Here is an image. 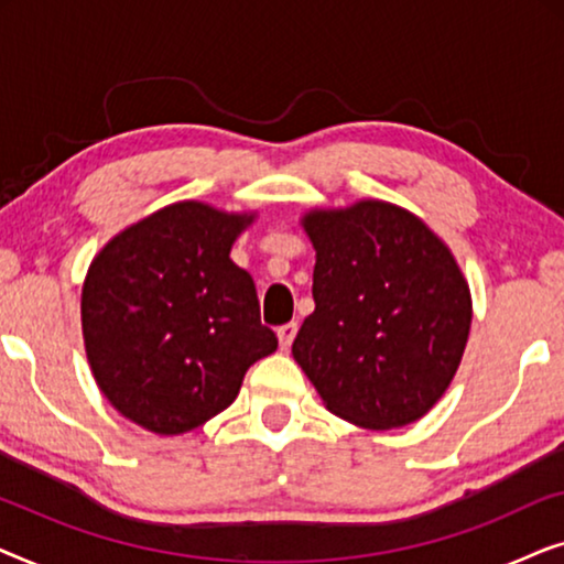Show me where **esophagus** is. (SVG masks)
Segmentation results:
<instances>
[{"label":"esophagus","instance_id":"obj_1","mask_svg":"<svg viewBox=\"0 0 564 564\" xmlns=\"http://www.w3.org/2000/svg\"><path fill=\"white\" fill-rule=\"evenodd\" d=\"M295 334H297V323H284V326L276 328V338H280L282 349H290L292 341H295Z\"/></svg>","mask_w":564,"mask_h":564}]
</instances>
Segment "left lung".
<instances>
[{
	"label": "left lung",
	"instance_id": "1",
	"mask_svg": "<svg viewBox=\"0 0 564 564\" xmlns=\"http://www.w3.org/2000/svg\"><path fill=\"white\" fill-rule=\"evenodd\" d=\"M315 311L292 357L330 413L388 431L426 415L457 375L473 297L446 243L382 199L303 218Z\"/></svg>",
	"mask_w": 564,
	"mask_h": 564
}]
</instances>
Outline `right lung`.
<instances>
[{
    "mask_svg": "<svg viewBox=\"0 0 564 564\" xmlns=\"http://www.w3.org/2000/svg\"><path fill=\"white\" fill-rule=\"evenodd\" d=\"M251 223V213L184 199L133 223L91 261L84 349L99 390L138 426L161 436L203 426L276 349L257 284L230 261Z\"/></svg>",
    "mask_w": 564,
    "mask_h": 564,
    "instance_id": "1",
    "label": "right lung"
}]
</instances>
